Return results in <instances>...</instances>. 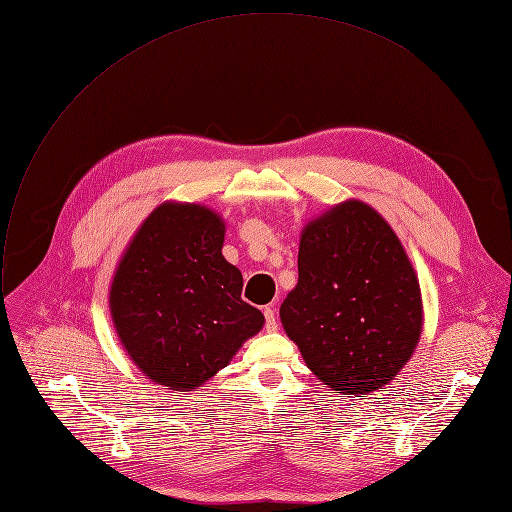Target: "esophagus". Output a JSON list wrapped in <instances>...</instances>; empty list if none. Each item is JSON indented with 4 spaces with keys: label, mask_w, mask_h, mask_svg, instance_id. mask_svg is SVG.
Listing matches in <instances>:
<instances>
[{
    "label": "esophagus",
    "mask_w": 512,
    "mask_h": 512,
    "mask_svg": "<svg viewBox=\"0 0 512 512\" xmlns=\"http://www.w3.org/2000/svg\"><path fill=\"white\" fill-rule=\"evenodd\" d=\"M263 314H265V330L275 332L277 330V316H275L273 308H265Z\"/></svg>",
    "instance_id": "esophagus-1"
}]
</instances>
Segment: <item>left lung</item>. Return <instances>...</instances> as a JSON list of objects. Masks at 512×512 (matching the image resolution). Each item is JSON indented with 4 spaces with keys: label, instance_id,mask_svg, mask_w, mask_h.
<instances>
[{
    "label": "left lung",
    "instance_id": "8db88e82",
    "mask_svg": "<svg viewBox=\"0 0 512 512\" xmlns=\"http://www.w3.org/2000/svg\"><path fill=\"white\" fill-rule=\"evenodd\" d=\"M298 273L279 316L308 369L356 397L393 381L419 342L423 308L385 218L360 200L330 208L302 231Z\"/></svg>",
    "mask_w": 512,
    "mask_h": 512
}]
</instances>
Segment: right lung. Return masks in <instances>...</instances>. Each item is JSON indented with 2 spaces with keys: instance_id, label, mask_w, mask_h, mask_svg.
Listing matches in <instances>:
<instances>
[{
  "instance_id": "add662e5",
  "label": "right lung",
  "mask_w": 512,
  "mask_h": 512,
  "mask_svg": "<svg viewBox=\"0 0 512 512\" xmlns=\"http://www.w3.org/2000/svg\"><path fill=\"white\" fill-rule=\"evenodd\" d=\"M223 241L225 223L210 208L164 202L119 261L111 318L135 367L156 385H204L263 328V314L241 300L243 275L223 257Z\"/></svg>"
}]
</instances>
